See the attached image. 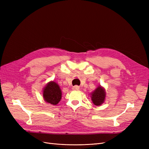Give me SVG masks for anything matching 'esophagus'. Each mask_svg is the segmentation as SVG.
I'll list each match as a JSON object with an SVG mask.
<instances>
[{"label":"esophagus","instance_id":"34e87169","mask_svg":"<svg viewBox=\"0 0 149 149\" xmlns=\"http://www.w3.org/2000/svg\"><path fill=\"white\" fill-rule=\"evenodd\" d=\"M73 90H79V86H74L73 87Z\"/></svg>","mask_w":149,"mask_h":149}]
</instances>
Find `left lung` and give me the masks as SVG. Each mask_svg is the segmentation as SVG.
I'll use <instances>...</instances> for the list:
<instances>
[{"instance_id":"8db88e82","label":"left lung","mask_w":149,"mask_h":149,"mask_svg":"<svg viewBox=\"0 0 149 149\" xmlns=\"http://www.w3.org/2000/svg\"><path fill=\"white\" fill-rule=\"evenodd\" d=\"M106 93L103 88L99 86L95 91L91 93V99L94 105L100 106L105 100Z\"/></svg>"}]
</instances>
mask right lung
Segmentation results:
<instances>
[{
  "label": "right lung",
  "mask_w": 149,
  "mask_h": 149,
  "mask_svg": "<svg viewBox=\"0 0 149 149\" xmlns=\"http://www.w3.org/2000/svg\"><path fill=\"white\" fill-rule=\"evenodd\" d=\"M43 98L46 102L56 105L61 99V91L58 84L52 81L48 83L43 89Z\"/></svg>",
  "instance_id": "obj_1"
}]
</instances>
